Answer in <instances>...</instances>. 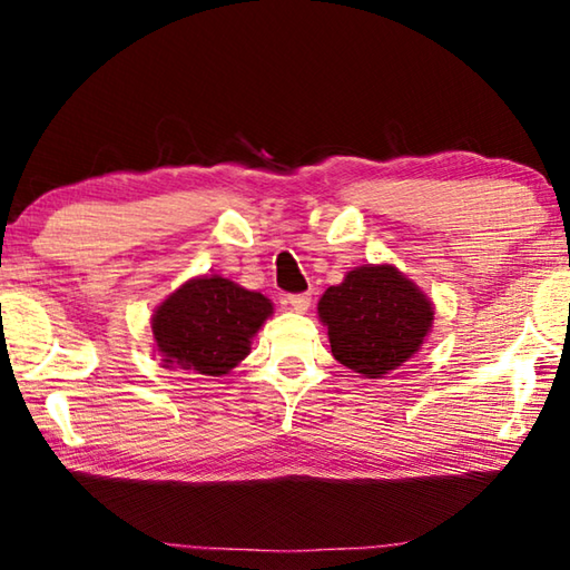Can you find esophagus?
Wrapping results in <instances>:
<instances>
[{"label": "esophagus", "instance_id": "esophagus-1", "mask_svg": "<svg viewBox=\"0 0 570 570\" xmlns=\"http://www.w3.org/2000/svg\"><path fill=\"white\" fill-rule=\"evenodd\" d=\"M286 304L294 308V312H306L308 306H312V294L304 292V294H288L286 296Z\"/></svg>", "mask_w": 570, "mask_h": 570}]
</instances>
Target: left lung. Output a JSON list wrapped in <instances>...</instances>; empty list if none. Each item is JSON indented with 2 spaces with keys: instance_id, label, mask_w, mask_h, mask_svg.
<instances>
[{
  "instance_id": "8db88e82",
  "label": "left lung",
  "mask_w": 570,
  "mask_h": 570,
  "mask_svg": "<svg viewBox=\"0 0 570 570\" xmlns=\"http://www.w3.org/2000/svg\"><path fill=\"white\" fill-rule=\"evenodd\" d=\"M336 362L377 380L420 350L432 326V304L394 266H360L320 302Z\"/></svg>"
}]
</instances>
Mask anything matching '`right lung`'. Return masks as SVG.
<instances>
[{"label":"right lung","instance_id":"right-lung-1","mask_svg":"<svg viewBox=\"0 0 570 570\" xmlns=\"http://www.w3.org/2000/svg\"><path fill=\"white\" fill-rule=\"evenodd\" d=\"M272 308L264 294L228 278H193L153 314V336L163 364L220 377L248 354L250 336Z\"/></svg>","mask_w":570,"mask_h":570}]
</instances>
